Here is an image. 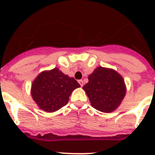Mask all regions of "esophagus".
Masks as SVG:
<instances>
[{
  "mask_svg": "<svg viewBox=\"0 0 155 155\" xmlns=\"http://www.w3.org/2000/svg\"><path fill=\"white\" fill-rule=\"evenodd\" d=\"M78 83H79V84H80V85L81 86V87L83 85H84V81H82V80H79L78 81Z\"/></svg>",
  "mask_w": 155,
  "mask_h": 155,
  "instance_id": "esophagus-1",
  "label": "esophagus"
}]
</instances>
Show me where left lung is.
I'll return each mask as SVG.
<instances>
[{"label":"left lung","mask_w":155,"mask_h":155,"mask_svg":"<svg viewBox=\"0 0 155 155\" xmlns=\"http://www.w3.org/2000/svg\"><path fill=\"white\" fill-rule=\"evenodd\" d=\"M93 108L103 113H111L121 103L126 94V86L121 75L112 69L97 68L88 76L84 85Z\"/></svg>","instance_id":"left-lung-1"}]
</instances>
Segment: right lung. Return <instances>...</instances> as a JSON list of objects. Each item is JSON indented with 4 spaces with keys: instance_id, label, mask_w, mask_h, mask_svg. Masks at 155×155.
I'll list each match as a JSON object with an SVG mask.
<instances>
[{
    "instance_id": "add662e5",
    "label": "right lung",
    "mask_w": 155,
    "mask_h": 155,
    "mask_svg": "<svg viewBox=\"0 0 155 155\" xmlns=\"http://www.w3.org/2000/svg\"><path fill=\"white\" fill-rule=\"evenodd\" d=\"M79 87L74 78L54 68L38 75L31 84V94L41 109L53 113L67 105L71 92Z\"/></svg>"
}]
</instances>
